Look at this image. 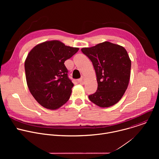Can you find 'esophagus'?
<instances>
[{
  "mask_svg": "<svg viewBox=\"0 0 159 159\" xmlns=\"http://www.w3.org/2000/svg\"><path fill=\"white\" fill-rule=\"evenodd\" d=\"M78 82L82 85H84L85 84V80H84V77H82L80 79H79L78 80Z\"/></svg>",
  "mask_w": 159,
  "mask_h": 159,
  "instance_id": "esophagus-1",
  "label": "esophagus"
}]
</instances>
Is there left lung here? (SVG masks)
Here are the masks:
<instances>
[{
    "mask_svg": "<svg viewBox=\"0 0 159 159\" xmlns=\"http://www.w3.org/2000/svg\"><path fill=\"white\" fill-rule=\"evenodd\" d=\"M81 51L92 61L97 77L98 89L89 96L90 101L101 107L116 104L127 89L130 77L131 60L126 50L105 41Z\"/></svg>",
    "mask_w": 159,
    "mask_h": 159,
    "instance_id": "8db88e82",
    "label": "left lung"
}]
</instances>
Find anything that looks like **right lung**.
I'll list each match as a JSON object with an SVG mask.
<instances>
[{
	"instance_id": "right-lung-1",
	"label": "right lung",
	"mask_w": 159,
	"mask_h": 159,
	"mask_svg": "<svg viewBox=\"0 0 159 159\" xmlns=\"http://www.w3.org/2000/svg\"><path fill=\"white\" fill-rule=\"evenodd\" d=\"M79 50L54 40L36 45L28 55L25 63L28 87L44 107L57 109L69 101L74 84L64 62Z\"/></svg>"
}]
</instances>
